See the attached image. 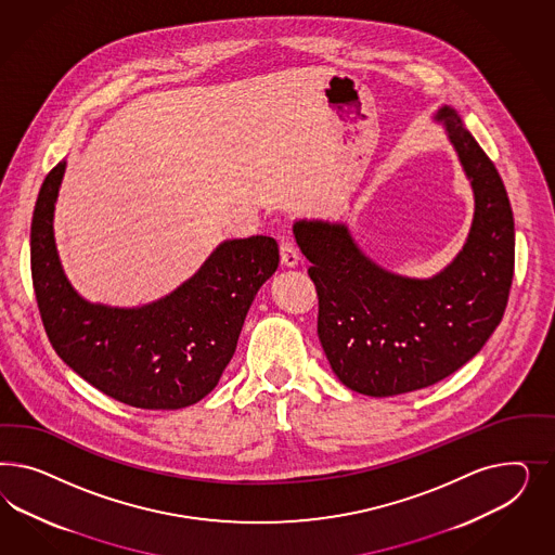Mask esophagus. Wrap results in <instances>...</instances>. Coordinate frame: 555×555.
Wrapping results in <instances>:
<instances>
[{"instance_id":"1","label":"esophagus","mask_w":555,"mask_h":555,"mask_svg":"<svg viewBox=\"0 0 555 555\" xmlns=\"http://www.w3.org/2000/svg\"><path fill=\"white\" fill-rule=\"evenodd\" d=\"M299 264V254L295 250L293 244L283 242L281 244V267L283 269H295Z\"/></svg>"}]
</instances>
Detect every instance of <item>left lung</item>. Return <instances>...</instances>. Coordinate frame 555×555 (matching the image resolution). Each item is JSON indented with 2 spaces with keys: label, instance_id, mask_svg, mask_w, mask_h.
I'll return each mask as SVG.
<instances>
[{
  "label": "left lung",
  "instance_id": "8db88e82",
  "mask_svg": "<svg viewBox=\"0 0 555 555\" xmlns=\"http://www.w3.org/2000/svg\"><path fill=\"white\" fill-rule=\"evenodd\" d=\"M470 181V232L454 260L429 279L374 262L348 223L297 219L293 234L320 297L318 336L348 388L395 397L431 387L482 350L503 320L515 269V221L503 179L450 105L437 107Z\"/></svg>",
  "mask_w": 555,
  "mask_h": 555
}]
</instances>
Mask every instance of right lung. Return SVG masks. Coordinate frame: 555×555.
<instances>
[{"label": "right lung", "mask_w": 555, "mask_h": 555, "mask_svg": "<svg viewBox=\"0 0 555 555\" xmlns=\"http://www.w3.org/2000/svg\"><path fill=\"white\" fill-rule=\"evenodd\" d=\"M65 168L61 160L47 175L30 228L34 293L54 352L119 403L170 411L202 401L230 364L256 293L279 269V244L269 235L225 240L158 301H87L70 285L54 240Z\"/></svg>", "instance_id": "add662e5"}]
</instances>
